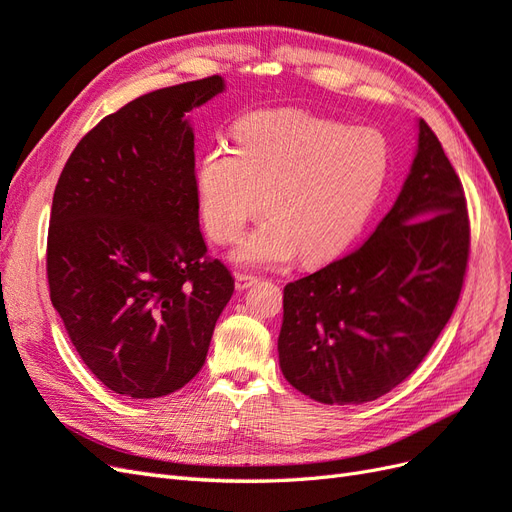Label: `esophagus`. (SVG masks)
Segmentation results:
<instances>
[{
    "mask_svg": "<svg viewBox=\"0 0 512 512\" xmlns=\"http://www.w3.org/2000/svg\"><path fill=\"white\" fill-rule=\"evenodd\" d=\"M256 282H258V277H254V275H245V273H237L235 275L237 290H247L250 286H254Z\"/></svg>",
    "mask_w": 512,
    "mask_h": 512,
    "instance_id": "34e87169",
    "label": "esophagus"
}]
</instances>
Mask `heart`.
Here are the masks:
<instances>
[{
  "label": "heart",
  "mask_w": 512,
  "mask_h": 512,
  "mask_svg": "<svg viewBox=\"0 0 512 512\" xmlns=\"http://www.w3.org/2000/svg\"><path fill=\"white\" fill-rule=\"evenodd\" d=\"M235 149L211 147L196 170L198 209L218 243L271 213L235 258L273 267L301 252L322 262L359 237L384 194L391 145L376 128L301 111H260L237 121Z\"/></svg>",
  "instance_id": "obj_1"
}]
</instances>
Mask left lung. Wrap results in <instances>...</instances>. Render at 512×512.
<instances>
[{
    "instance_id": "left-lung-1",
    "label": "left lung",
    "mask_w": 512,
    "mask_h": 512,
    "mask_svg": "<svg viewBox=\"0 0 512 512\" xmlns=\"http://www.w3.org/2000/svg\"><path fill=\"white\" fill-rule=\"evenodd\" d=\"M470 256L466 194L421 119L410 175L361 247L284 288L286 380L320 404H365L423 363L459 301Z\"/></svg>"
}]
</instances>
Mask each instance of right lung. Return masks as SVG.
<instances>
[{"instance_id":"1","label":"right lung","mask_w":512,"mask_h":512,"mask_svg":"<svg viewBox=\"0 0 512 512\" xmlns=\"http://www.w3.org/2000/svg\"><path fill=\"white\" fill-rule=\"evenodd\" d=\"M222 76L151 91L89 130L53 194L46 275L83 363L132 399L175 393L205 365L235 280L200 235L188 115Z\"/></svg>"}]
</instances>
